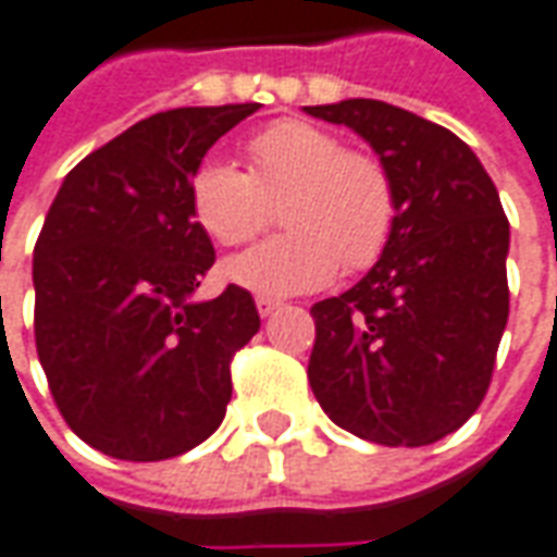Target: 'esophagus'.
<instances>
[{
	"label": "esophagus",
	"mask_w": 557,
	"mask_h": 557,
	"mask_svg": "<svg viewBox=\"0 0 557 557\" xmlns=\"http://www.w3.org/2000/svg\"><path fill=\"white\" fill-rule=\"evenodd\" d=\"M256 310H259V317H271L274 310H280L277 298H268V295H259L256 298Z\"/></svg>",
	"instance_id": "34e87169"
}]
</instances>
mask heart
Returning a JSON list of instances; mask_svg holds the SVG:
<instances>
[{
  "mask_svg": "<svg viewBox=\"0 0 557 557\" xmlns=\"http://www.w3.org/2000/svg\"><path fill=\"white\" fill-rule=\"evenodd\" d=\"M250 171L205 159L189 177L196 223L223 247L250 244L280 198V238L225 265L232 283L262 295L322 289L337 271H364L386 252L398 196L380 159L346 150L332 132L280 120L247 141Z\"/></svg>",
  "mask_w": 557,
  "mask_h": 557,
  "instance_id": "obj_1",
  "label": "heart"
}]
</instances>
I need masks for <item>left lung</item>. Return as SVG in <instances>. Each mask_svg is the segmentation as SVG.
<instances>
[{"mask_svg":"<svg viewBox=\"0 0 557 557\" xmlns=\"http://www.w3.org/2000/svg\"><path fill=\"white\" fill-rule=\"evenodd\" d=\"M359 132L395 181L386 252L337 298L310 307L307 380L319 407L361 441L428 446L476 413L509 317V223L468 144L376 99L310 104Z\"/></svg>","mask_w":557,"mask_h":557,"instance_id":"1","label":"left lung"}]
</instances>
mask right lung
<instances>
[{
	"mask_svg": "<svg viewBox=\"0 0 557 557\" xmlns=\"http://www.w3.org/2000/svg\"><path fill=\"white\" fill-rule=\"evenodd\" d=\"M259 104L174 108L135 123L65 174L35 240V349L62 419L123 461L189 453L232 400V356L259 332L247 289L189 295L213 244L189 177Z\"/></svg>",
	"mask_w": 557,
	"mask_h": 557,
	"instance_id": "1",
	"label": "right lung"
}]
</instances>
